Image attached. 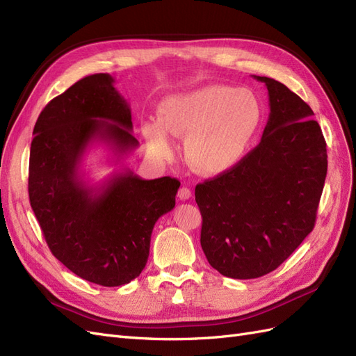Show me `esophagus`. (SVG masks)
Wrapping results in <instances>:
<instances>
[{"instance_id": "esophagus-1", "label": "esophagus", "mask_w": 356, "mask_h": 356, "mask_svg": "<svg viewBox=\"0 0 356 356\" xmlns=\"http://www.w3.org/2000/svg\"><path fill=\"white\" fill-rule=\"evenodd\" d=\"M191 197V190L187 187H181L178 190V199L179 200H188Z\"/></svg>"}]
</instances>
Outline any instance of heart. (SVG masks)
Returning a JSON list of instances; mask_svg holds the SVG:
<instances>
[{
  "label": "heart",
  "instance_id": "obj_1",
  "mask_svg": "<svg viewBox=\"0 0 356 356\" xmlns=\"http://www.w3.org/2000/svg\"><path fill=\"white\" fill-rule=\"evenodd\" d=\"M261 122V102L254 92L211 84L161 102L159 120L145 122L143 135L152 154L163 160L174 156L169 135L186 139L190 169L220 177L243 160Z\"/></svg>",
  "mask_w": 356,
  "mask_h": 356
}]
</instances>
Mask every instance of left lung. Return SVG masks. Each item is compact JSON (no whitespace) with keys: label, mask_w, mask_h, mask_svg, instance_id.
<instances>
[{"label":"left lung","mask_w":356,"mask_h":356,"mask_svg":"<svg viewBox=\"0 0 356 356\" xmlns=\"http://www.w3.org/2000/svg\"><path fill=\"white\" fill-rule=\"evenodd\" d=\"M261 141L227 174L196 186L200 245L222 276L273 272L314 230L327 177V144L310 106L273 79Z\"/></svg>","instance_id":"1"}]
</instances>
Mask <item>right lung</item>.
<instances>
[{"label":"right lung","mask_w":356,"mask_h":356,"mask_svg":"<svg viewBox=\"0 0 356 356\" xmlns=\"http://www.w3.org/2000/svg\"><path fill=\"white\" fill-rule=\"evenodd\" d=\"M131 106L110 74H93L51 99L38 115L29 153L28 191L51 254L72 273L102 286L141 275L156 221L175 207L179 181L143 179L124 168L101 186L84 179L93 144L117 160L138 147Z\"/></svg>","instance_id":"1"}]
</instances>
